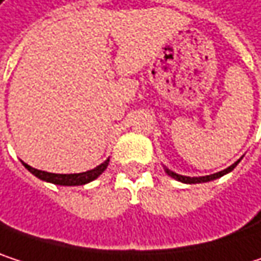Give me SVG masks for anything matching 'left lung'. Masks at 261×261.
<instances>
[{
	"mask_svg": "<svg viewBox=\"0 0 261 261\" xmlns=\"http://www.w3.org/2000/svg\"><path fill=\"white\" fill-rule=\"evenodd\" d=\"M239 162H240V160H237V162L233 163L230 168H227V169H224V171H221V172H216V174H212V175H205V177H184V175H178V174H175V172L169 171L168 168H165V171H166V174H168L169 177H172V178H175V180H178V181L187 182V184H196V182L212 181V180H216V178H219V177H222V175H225V174L231 172L236 166H237V163H239Z\"/></svg>",
	"mask_w": 261,
	"mask_h": 261,
	"instance_id": "8db88e82",
	"label": "left lung"
}]
</instances>
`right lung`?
<instances>
[{
    "label": "right lung",
    "mask_w": 261,
    "mask_h": 261,
    "mask_svg": "<svg viewBox=\"0 0 261 261\" xmlns=\"http://www.w3.org/2000/svg\"><path fill=\"white\" fill-rule=\"evenodd\" d=\"M109 162L110 160L107 159L104 163H101L95 169H90V171H86V172H80V174H51V172L34 169V168H31L30 165H27L24 162H22V165L25 166L33 175H36L37 178H40L43 181L59 184V186H83V184H87V182L93 181L95 178H98L107 169Z\"/></svg>",
    "instance_id": "right-lung-1"
}]
</instances>
